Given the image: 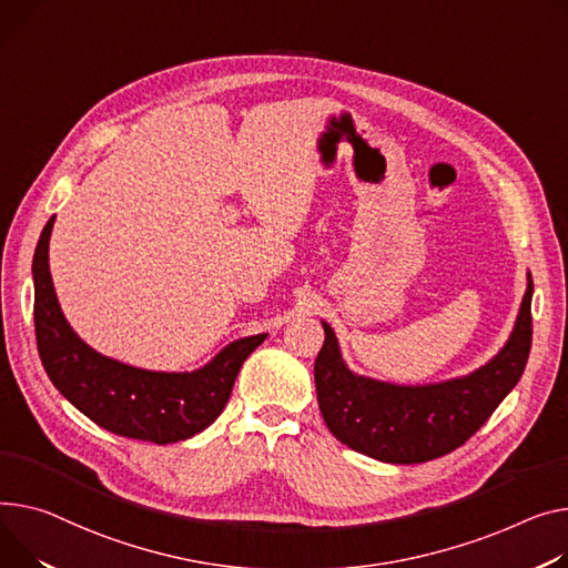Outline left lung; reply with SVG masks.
I'll return each mask as SVG.
<instances>
[{
  "label": "left lung",
  "instance_id": "8db88e82",
  "mask_svg": "<svg viewBox=\"0 0 568 568\" xmlns=\"http://www.w3.org/2000/svg\"><path fill=\"white\" fill-rule=\"evenodd\" d=\"M532 276L507 345L479 369L427 386H397L354 374L333 328L315 361L317 402L328 432L386 464H423L464 445L511 393L532 347Z\"/></svg>",
  "mask_w": 568,
  "mask_h": 568
}]
</instances>
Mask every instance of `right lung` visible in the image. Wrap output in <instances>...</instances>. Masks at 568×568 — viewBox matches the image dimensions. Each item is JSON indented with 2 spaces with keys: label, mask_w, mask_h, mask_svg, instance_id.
Here are the masks:
<instances>
[{
  "label": "right lung",
  "mask_w": 568,
  "mask_h": 568,
  "mask_svg": "<svg viewBox=\"0 0 568 568\" xmlns=\"http://www.w3.org/2000/svg\"><path fill=\"white\" fill-rule=\"evenodd\" d=\"M52 225L54 216L38 240L31 272L36 345L54 388L95 425L119 436L166 445L201 434L229 404L242 363L267 333L235 339L194 372H153L102 356L61 313L48 255Z\"/></svg>",
  "instance_id": "add662e5"
}]
</instances>
